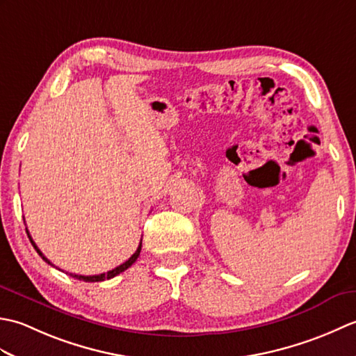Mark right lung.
Masks as SVG:
<instances>
[{"mask_svg": "<svg viewBox=\"0 0 356 356\" xmlns=\"http://www.w3.org/2000/svg\"><path fill=\"white\" fill-rule=\"evenodd\" d=\"M27 231V229H26ZM27 236H29V240H30V243L33 245V248L36 249V252L40 254V257L41 259L45 261V263H49V264H51L50 263V260L47 259V257H45L40 249H38V246L35 245V241H33V238L30 237V234H29V231H27ZM140 249H142V241L139 243V246H138V249H136V252L130 257V259H128L125 263H122V264H119L118 268H115V269H111V270H108L107 274H99V275H76V274H70L73 278H76V280H82V282H88V283H95V282H104V280H110V278H113V277H116V275H119L120 272H124V270H127L128 268L131 266V264L138 260V257H139V254H140ZM53 266V264H51Z\"/></svg>", "mask_w": 356, "mask_h": 356, "instance_id": "1", "label": "right lung"}]
</instances>
